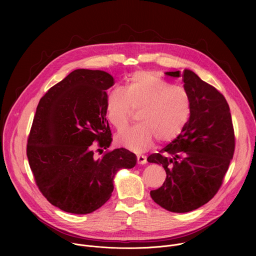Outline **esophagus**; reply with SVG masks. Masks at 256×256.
I'll list each match as a JSON object with an SVG mask.
<instances>
[{
  "label": "esophagus",
  "mask_w": 256,
  "mask_h": 256,
  "mask_svg": "<svg viewBox=\"0 0 256 256\" xmlns=\"http://www.w3.org/2000/svg\"><path fill=\"white\" fill-rule=\"evenodd\" d=\"M136 162L138 164H146L147 163V157L144 155H136Z\"/></svg>",
  "instance_id": "1"
}]
</instances>
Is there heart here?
Returning <instances> with one entry per match:
<instances>
[{
    "label": "heart",
    "mask_w": 256,
    "mask_h": 256,
    "mask_svg": "<svg viewBox=\"0 0 256 256\" xmlns=\"http://www.w3.org/2000/svg\"><path fill=\"white\" fill-rule=\"evenodd\" d=\"M138 110V124L120 130L116 142L128 150L142 152L154 138L160 142L175 140L190 118L192 103L188 92L173 87L153 72L138 70L126 81V89L116 87L106 99V116L116 128H124Z\"/></svg>",
    "instance_id": "heart-1"
}]
</instances>
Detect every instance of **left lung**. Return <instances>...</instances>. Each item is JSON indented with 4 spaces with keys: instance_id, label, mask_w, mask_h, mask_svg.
<instances>
[{
    "instance_id": "8db88e82",
    "label": "left lung",
    "mask_w": 256,
    "mask_h": 256,
    "mask_svg": "<svg viewBox=\"0 0 256 256\" xmlns=\"http://www.w3.org/2000/svg\"><path fill=\"white\" fill-rule=\"evenodd\" d=\"M182 78L190 98V118L184 132L148 162L162 165L166 180L151 190L153 200L173 212H188L210 202L220 190L235 150L229 105L214 86L190 70L166 72Z\"/></svg>"
}]
</instances>
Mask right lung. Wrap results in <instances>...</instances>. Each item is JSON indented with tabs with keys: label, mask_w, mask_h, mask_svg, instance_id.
<instances>
[{
	"label": "right lung",
	"mask_w": 256,
	"mask_h": 256,
	"mask_svg": "<svg viewBox=\"0 0 256 256\" xmlns=\"http://www.w3.org/2000/svg\"><path fill=\"white\" fill-rule=\"evenodd\" d=\"M114 85L108 72L79 68L52 86L40 99L27 140V158L44 196L64 212L84 214L112 196L120 169H130L136 155L124 148L96 158L93 149L109 148L107 90Z\"/></svg>",
	"instance_id": "right-lung-1"
}]
</instances>
